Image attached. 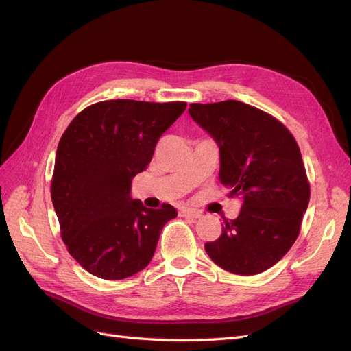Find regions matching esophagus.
I'll use <instances>...</instances> for the list:
<instances>
[{
    "mask_svg": "<svg viewBox=\"0 0 351 351\" xmlns=\"http://www.w3.org/2000/svg\"><path fill=\"white\" fill-rule=\"evenodd\" d=\"M180 215L189 217V218H199L200 212L195 210V209H190V208H183V209H180Z\"/></svg>",
    "mask_w": 351,
    "mask_h": 351,
    "instance_id": "esophagus-1",
    "label": "esophagus"
}]
</instances>
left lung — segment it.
I'll return each mask as SVG.
<instances>
[{
	"label": "left lung",
	"instance_id": "8db88e82",
	"mask_svg": "<svg viewBox=\"0 0 351 351\" xmlns=\"http://www.w3.org/2000/svg\"><path fill=\"white\" fill-rule=\"evenodd\" d=\"M189 114L218 145L221 183L241 200L206 253L232 274L269 269L299 236L311 199L297 142L277 119L240 101L190 104Z\"/></svg>",
	"mask_w": 351,
	"mask_h": 351
}]
</instances>
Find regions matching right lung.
<instances>
[{"instance_id":"1","label":"right lung","mask_w":351,"mask_h":351,"mask_svg":"<svg viewBox=\"0 0 351 351\" xmlns=\"http://www.w3.org/2000/svg\"><path fill=\"white\" fill-rule=\"evenodd\" d=\"M186 102L114 99L79 112L57 147L51 197L69 253L89 274L123 280L149 265L171 205L143 206L132 180Z\"/></svg>"}]
</instances>
